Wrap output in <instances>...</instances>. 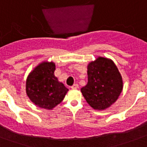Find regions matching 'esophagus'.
I'll return each mask as SVG.
<instances>
[{"mask_svg":"<svg viewBox=\"0 0 147 147\" xmlns=\"http://www.w3.org/2000/svg\"><path fill=\"white\" fill-rule=\"evenodd\" d=\"M71 88H72V89H77V88H78V84H74V85H72Z\"/></svg>","mask_w":147,"mask_h":147,"instance_id":"esophagus-1","label":"esophagus"}]
</instances>
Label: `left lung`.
<instances>
[{
	"instance_id": "left-lung-1",
	"label": "left lung",
	"mask_w": 147,
	"mask_h": 147,
	"mask_svg": "<svg viewBox=\"0 0 147 147\" xmlns=\"http://www.w3.org/2000/svg\"><path fill=\"white\" fill-rule=\"evenodd\" d=\"M123 90V80L111 59L98 57L88 65V83L81 92L88 104L95 110L113 105Z\"/></svg>"
}]
</instances>
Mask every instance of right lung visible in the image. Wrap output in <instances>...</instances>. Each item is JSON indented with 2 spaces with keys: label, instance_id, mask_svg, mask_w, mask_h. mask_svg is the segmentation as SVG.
Returning a JSON list of instances; mask_svg holds the SVG:
<instances>
[{
  "label": "right lung",
  "instance_id": "right-lung-1",
  "mask_svg": "<svg viewBox=\"0 0 147 147\" xmlns=\"http://www.w3.org/2000/svg\"><path fill=\"white\" fill-rule=\"evenodd\" d=\"M55 65L42 62L29 74L26 82L27 96L35 105L52 110L62 102L69 89L54 75Z\"/></svg>",
  "mask_w": 147,
  "mask_h": 147
}]
</instances>
